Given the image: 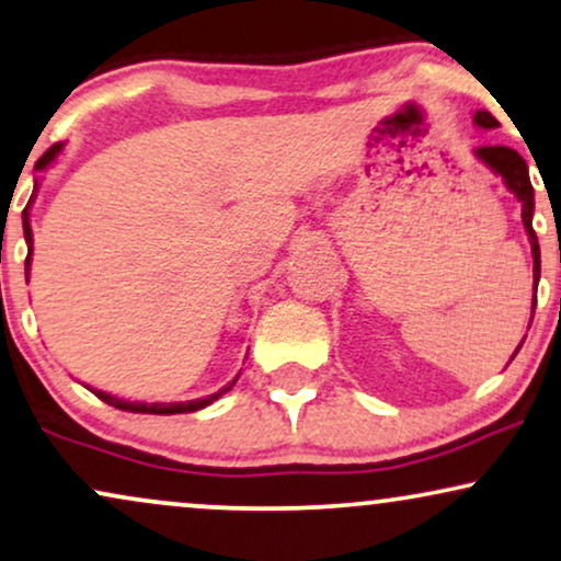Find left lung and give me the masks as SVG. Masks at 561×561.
<instances>
[{"instance_id":"obj_1","label":"left lung","mask_w":561,"mask_h":561,"mask_svg":"<svg viewBox=\"0 0 561 561\" xmlns=\"http://www.w3.org/2000/svg\"><path fill=\"white\" fill-rule=\"evenodd\" d=\"M473 124H477L479 129H497L500 126L497 118H494L489 111L473 113ZM473 154H477V158L484 162L486 168H492V173L502 175L505 186L513 191V194L517 196V202H520L523 225H526V232L530 240V253H534V285L538 287V279H541V248H538V238L534 232V186H530L526 160H523L515 150H510V147H502V145L479 147V150H473ZM534 310H536V295H534ZM534 310H530V321H534ZM520 346H523V342L517 344V350H520ZM517 350H515V354H517ZM513 357H510V363H513Z\"/></svg>"}]
</instances>
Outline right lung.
<instances>
[{"label": "right lung", "mask_w": 561, "mask_h": 561, "mask_svg": "<svg viewBox=\"0 0 561 561\" xmlns=\"http://www.w3.org/2000/svg\"><path fill=\"white\" fill-rule=\"evenodd\" d=\"M61 147L64 145H54L51 150H48L44 158H41L38 162H35V168L38 170H44V168H48L51 165V162L56 160V154L61 152ZM35 191H38V181H35V188H33V196H31V202H27V207L23 209V232H25V243H27V259H25V272H31V253H33V230H31V204H33V198H35ZM238 380V378H236ZM236 380L230 382V386H225L222 391H217V393H211V396H207V399H194V401H179V403H141V401H124V399H116V396H111V393H105V391H95V396L101 401H105V403H111V407H116V409H122V411H134V414H188V411H198V409H204V407H209L211 401H217L219 396L222 393H228L232 386H236ZM92 391V388H90Z\"/></svg>", "instance_id": "add662e5"}]
</instances>
